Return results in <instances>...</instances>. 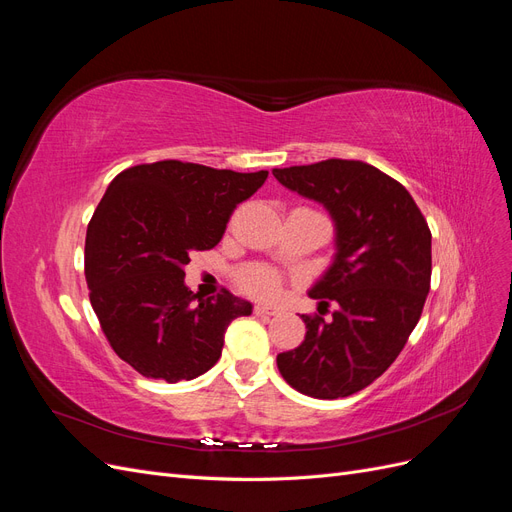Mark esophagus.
<instances>
[{
	"mask_svg": "<svg viewBox=\"0 0 512 512\" xmlns=\"http://www.w3.org/2000/svg\"><path fill=\"white\" fill-rule=\"evenodd\" d=\"M254 314L256 316H275V314H280V309L273 305H254Z\"/></svg>",
	"mask_w": 512,
	"mask_h": 512,
	"instance_id": "esophagus-1",
	"label": "esophagus"
}]
</instances>
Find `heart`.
<instances>
[{"mask_svg": "<svg viewBox=\"0 0 512 512\" xmlns=\"http://www.w3.org/2000/svg\"><path fill=\"white\" fill-rule=\"evenodd\" d=\"M239 286L258 299H271L282 288V275L265 265H247L237 273Z\"/></svg>", "mask_w": 512, "mask_h": 512, "instance_id": "heart-1", "label": "heart"}]
</instances>
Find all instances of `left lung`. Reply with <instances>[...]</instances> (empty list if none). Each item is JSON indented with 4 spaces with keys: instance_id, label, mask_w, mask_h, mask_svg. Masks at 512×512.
<instances>
[{
    "instance_id": "1",
    "label": "left lung",
    "mask_w": 512,
    "mask_h": 512,
    "mask_svg": "<svg viewBox=\"0 0 512 512\" xmlns=\"http://www.w3.org/2000/svg\"><path fill=\"white\" fill-rule=\"evenodd\" d=\"M273 175L327 207L337 230L333 265L309 290L337 309L329 322L301 316L305 339L277 354V369L303 395L348 397L391 367L423 314L431 230L404 185L371 164L333 158Z\"/></svg>"
}]
</instances>
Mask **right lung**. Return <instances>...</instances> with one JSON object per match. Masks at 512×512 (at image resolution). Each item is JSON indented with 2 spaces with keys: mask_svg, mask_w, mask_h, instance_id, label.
<instances>
[{
  "mask_svg": "<svg viewBox=\"0 0 512 512\" xmlns=\"http://www.w3.org/2000/svg\"><path fill=\"white\" fill-rule=\"evenodd\" d=\"M267 175L162 160L108 185L87 226L85 280L108 344L141 376L198 378L218 363L228 324L252 314L226 288L194 294L183 267L220 243L232 211Z\"/></svg>",
  "mask_w": 512,
  "mask_h": 512,
  "instance_id": "add662e5",
  "label": "right lung"
}]
</instances>
